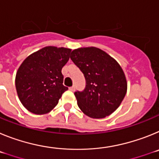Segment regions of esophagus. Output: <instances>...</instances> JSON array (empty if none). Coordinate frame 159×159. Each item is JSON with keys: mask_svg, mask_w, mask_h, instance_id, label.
Segmentation results:
<instances>
[{"mask_svg": "<svg viewBox=\"0 0 159 159\" xmlns=\"http://www.w3.org/2000/svg\"><path fill=\"white\" fill-rule=\"evenodd\" d=\"M69 90H70V91H71V92H74V91H75V87H74V86L70 87Z\"/></svg>", "mask_w": 159, "mask_h": 159, "instance_id": "obj_1", "label": "esophagus"}]
</instances>
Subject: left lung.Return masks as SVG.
<instances>
[{
  "label": "left lung",
  "mask_w": 159,
  "mask_h": 159,
  "mask_svg": "<svg viewBox=\"0 0 159 159\" xmlns=\"http://www.w3.org/2000/svg\"><path fill=\"white\" fill-rule=\"evenodd\" d=\"M70 57L86 80L85 89L75 92L80 109L92 119L110 116L127 93V79L121 66L110 55L95 47L75 49Z\"/></svg>",
  "instance_id": "left-lung-1"
}]
</instances>
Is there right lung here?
Masks as SVG:
<instances>
[{
	"mask_svg": "<svg viewBox=\"0 0 159 159\" xmlns=\"http://www.w3.org/2000/svg\"><path fill=\"white\" fill-rule=\"evenodd\" d=\"M71 49L47 46L33 52L16 71V89L20 101L29 111L43 115L57 106L64 86L62 67L69 60Z\"/></svg>",
	"mask_w": 159,
	"mask_h": 159,
	"instance_id": "right-lung-1",
	"label": "right lung"
}]
</instances>
